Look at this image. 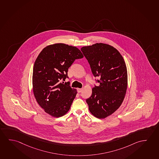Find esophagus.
Here are the masks:
<instances>
[{"label": "esophagus", "mask_w": 159, "mask_h": 159, "mask_svg": "<svg viewBox=\"0 0 159 159\" xmlns=\"http://www.w3.org/2000/svg\"><path fill=\"white\" fill-rule=\"evenodd\" d=\"M82 91V88H77V92H78V93H81Z\"/></svg>", "instance_id": "1"}]
</instances>
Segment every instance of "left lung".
Here are the masks:
<instances>
[{
	"label": "left lung",
	"mask_w": 159,
	"mask_h": 159,
	"mask_svg": "<svg viewBox=\"0 0 159 159\" xmlns=\"http://www.w3.org/2000/svg\"><path fill=\"white\" fill-rule=\"evenodd\" d=\"M96 80L92 93L86 99L89 110L98 118H105L120 106L126 93L128 75L125 62L113 46L103 43L81 48Z\"/></svg>",
	"instance_id": "obj_1"
}]
</instances>
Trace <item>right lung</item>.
Wrapping results in <instances>:
<instances>
[{"label": "right lung", "mask_w": 159, "mask_h": 159, "mask_svg": "<svg viewBox=\"0 0 159 159\" xmlns=\"http://www.w3.org/2000/svg\"><path fill=\"white\" fill-rule=\"evenodd\" d=\"M78 48L65 43L46 46L36 60L33 73V92L46 113L58 118L68 112L77 94L70 82L68 69L76 59L83 58Z\"/></svg>", "instance_id": "right-lung-1"}]
</instances>
